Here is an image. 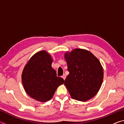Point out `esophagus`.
I'll return each instance as SVG.
<instances>
[{
    "label": "esophagus",
    "instance_id": "esophagus-1",
    "mask_svg": "<svg viewBox=\"0 0 124 124\" xmlns=\"http://www.w3.org/2000/svg\"><path fill=\"white\" fill-rule=\"evenodd\" d=\"M62 78L64 80H65V79H66V75H65V74H63V75L62 76Z\"/></svg>",
    "mask_w": 124,
    "mask_h": 124
}]
</instances>
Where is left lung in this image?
Instances as JSON below:
<instances>
[{
    "label": "left lung",
    "instance_id": "left-lung-1",
    "mask_svg": "<svg viewBox=\"0 0 124 124\" xmlns=\"http://www.w3.org/2000/svg\"><path fill=\"white\" fill-rule=\"evenodd\" d=\"M64 58L70 72L64 85L71 97L82 102L93 97L103 79V70L100 61L91 52L82 49L66 52Z\"/></svg>",
    "mask_w": 124,
    "mask_h": 124
}]
</instances>
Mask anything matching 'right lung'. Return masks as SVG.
<instances>
[{
    "label": "right lung",
    "instance_id": "right-lung-1",
    "mask_svg": "<svg viewBox=\"0 0 124 124\" xmlns=\"http://www.w3.org/2000/svg\"><path fill=\"white\" fill-rule=\"evenodd\" d=\"M53 60L45 50L32 56L24 66L22 73V83L26 93L31 98L41 102L49 101L53 97L64 80L57 77L52 68Z\"/></svg>",
    "mask_w": 124,
    "mask_h": 124
}]
</instances>
